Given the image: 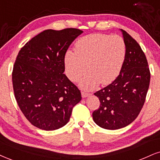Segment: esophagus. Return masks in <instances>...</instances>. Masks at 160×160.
Segmentation results:
<instances>
[{"instance_id": "obj_1", "label": "esophagus", "mask_w": 160, "mask_h": 160, "mask_svg": "<svg viewBox=\"0 0 160 160\" xmlns=\"http://www.w3.org/2000/svg\"><path fill=\"white\" fill-rule=\"evenodd\" d=\"M89 96H90V93H88V92H82V98H86Z\"/></svg>"}]
</instances>
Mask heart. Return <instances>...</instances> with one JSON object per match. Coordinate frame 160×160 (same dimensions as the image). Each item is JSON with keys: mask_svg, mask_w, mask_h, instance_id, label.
<instances>
[{"mask_svg": "<svg viewBox=\"0 0 160 160\" xmlns=\"http://www.w3.org/2000/svg\"><path fill=\"white\" fill-rule=\"evenodd\" d=\"M75 52L68 50L64 55L65 73L71 82L80 81L83 90H92L101 82L107 85L120 73L126 56L125 41L119 35L95 33L82 37L75 44Z\"/></svg>", "mask_w": 160, "mask_h": 160, "instance_id": "1", "label": "heart"}]
</instances>
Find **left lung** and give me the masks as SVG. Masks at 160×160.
Instances as JSON below:
<instances>
[{
	"label": "left lung",
	"mask_w": 160,
	"mask_h": 160,
	"mask_svg": "<svg viewBox=\"0 0 160 160\" xmlns=\"http://www.w3.org/2000/svg\"><path fill=\"white\" fill-rule=\"evenodd\" d=\"M120 31L126 45L123 67L111 84L94 93L100 106L92 113V119L108 130L120 129L134 121L145 103L151 78L141 47L126 31Z\"/></svg>",
	"instance_id": "8db88e82"
}]
</instances>
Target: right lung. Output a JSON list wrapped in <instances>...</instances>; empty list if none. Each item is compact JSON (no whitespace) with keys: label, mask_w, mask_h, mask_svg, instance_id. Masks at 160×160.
Segmentation results:
<instances>
[{"label":"right lung","mask_w":160,"mask_h":160,"mask_svg":"<svg viewBox=\"0 0 160 160\" xmlns=\"http://www.w3.org/2000/svg\"><path fill=\"white\" fill-rule=\"evenodd\" d=\"M83 32L78 29H47L23 46L12 71L15 97L25 117L44 131H54L70 120L82 99L80 90L64 74V55Z\"/></svg>","instance_id":"obj_1"}]
</instances>
